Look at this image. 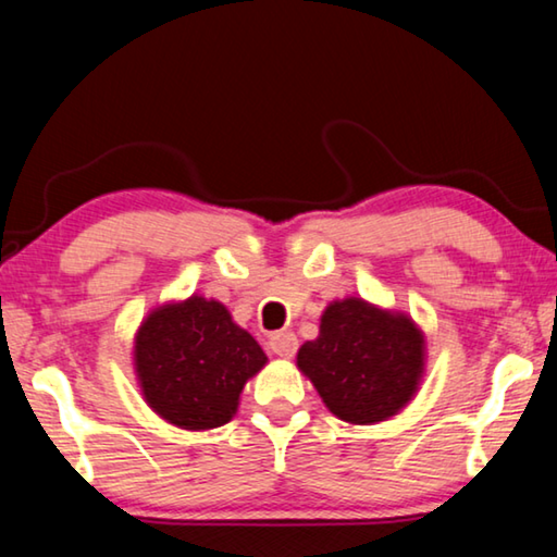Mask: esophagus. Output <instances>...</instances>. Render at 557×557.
I'll return each instance as SVG.
<instances>
[{
  "label": "esophagus",
  "instance_id": "1",
  "mask_svg": "<svg viewBox=\"0 0 557 557\" xmlns=\"http://www.w3.org/2000/svg\"><path fill=\"white\" fill-rule=\"evenodd\" d=\"M297 336L292 332H275L270 336V348L272 354H277L282 358H292L297 354Z\"/></svg>",
  "mask_w": 557,
  "mask_h": 557
}]
</instances>
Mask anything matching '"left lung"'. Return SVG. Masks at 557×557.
Instances as JSON below:
<instances>
[{"instance_id": "1", "label": "left lung", "mask_w": 557, "mask_h": 557, "mask_svg": "<svg viewBox=\"0 0 557 557\" xmlns=\"http://www.w3.org/2000/svg\"><path fill=\"white\" fill-rule=\"evenodd\" d=\"M425 338L412 319L348 297L326 307L314 342L299 348V371L326 408L354 425L388 420L418 391Z\"/></svg>"}]
</instances>
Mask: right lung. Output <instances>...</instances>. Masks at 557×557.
<instances>
[{
    "label": "right lung",
    "mask_w": 557,
    "mask_h": 557,
    "mask_svg": "<svg viewBox=\"0 0 557 557\" xmlns=\"http://www.w3.org/2000/svg\"><path fill=\"white\" fill-rule=\"evenodd\" d=\"M268 356L233 324L221 301L188 297L154 309L135 338V369L145 400L166 422L211 430L238 410L240 391Z\"/></svg>",
    "instance_id": "add662e5"
}]
</instances>
